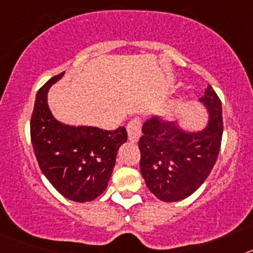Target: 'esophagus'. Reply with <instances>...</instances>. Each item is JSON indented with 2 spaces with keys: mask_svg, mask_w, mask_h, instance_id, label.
<instances>
[{
  "mask_svg": "<svg viewBox=\"0 0 253 253\" xmlns=\"http://www.w3.org/2000/svg\"><path fill=\"white\" fill-rule=\"evenodd\" d=\"M140 129H142V122H140V119L135 118V119L129 122V124L126 125V131H128V137L130 142H137L139 139Z\"/></svg>",
  "mask_w": 253,
  "mask_h": 253,
  "instance_id": "1",
  "label": "esophagus"
}]
</instances>
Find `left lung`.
<instances>
[{
    "instance_id": "1",
    "label": "left lung",
    "mask_w": 253,
    "mask_h": 253,
    "mask_svg": "<svg viewBox=\"0 0 253 253\" xmlns=\"http://www.w3.org/2000/svg\"><path fill=\"white\" fill-rule=\"evenodd\" d=\"M200 101L209 113L202 131H185L158 116L143 124L138 142L140 172L151 193L162 202H178L195 193L216 162L223 135L222 102L210 84Z\"/></svg>"
}]
</instances>
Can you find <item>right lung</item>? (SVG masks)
Instances as JSON below:
<instances>
[{"mask_svg": "<svg viewBox=\"0 0 253 253\" xmlns=\"http://www.w3.org/2000/svg\"><path fill=\"white\" fill-rule=\"evenodd\" d=\"M62 76L51 77L38 91L30 120L31 143L40 169L58 193L73 202H91L106 190L116 154L128 134L124 126L104 130L55 120L46 95Z\"/></svg>", "mask_w": 253, "mask_h": 253, "instance_id": "add662e5", "label": "right lung"}]
</instances>
